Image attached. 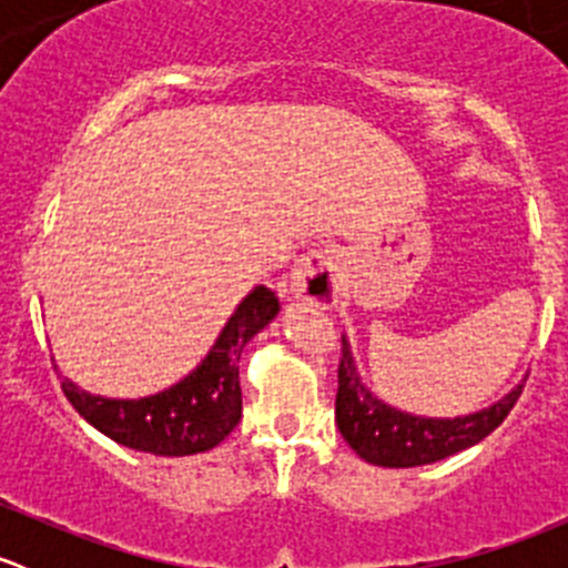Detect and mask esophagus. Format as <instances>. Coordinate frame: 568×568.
Instances as JSON below:
<instances>
[{"instance_id": "esophagus-1", "label": "esophagus", "mask_w": 568, "mask_h": 568, "mask_svg": "<svg viewBox=\"0 0 568 568\" xmlns=\"http://www.w3.org/2000/svg\"><path fill=\"white\" fill-rule=\"evenodd\" d=\"M291 291L321 305H332L337 296V252L318 247L302 255L291 274Z\"/></svg>"}]
</instances>
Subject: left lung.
<instances>
[{
	"label": "left lung",
	"mask_w": 568,
	"mask_h": 568,
	"mask_svg": "<svg viewBox=\"0 0 568 568\" xmlns=\"http://www.w3.org/2000/svg\"><path fill=\"white\" fill-rule=\"evenodd\" d=\"M525 385H517L506 398L491 404L489 409L473 412L464 417H417L382 404L359 385L348 343L341 346V365H337V395L335 420L343 439L357 450L359 459L376 467H420L459 450L473 448L484 437H489L508 417Z\"/></svg>",
	"instance_id": "1"
}]
</instances>
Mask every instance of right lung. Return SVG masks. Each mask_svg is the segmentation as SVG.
Returning a JSON list of instances; mask_svg holds the SVG:
<instances>
[{
    "label": "right lung",
    "mask_w": 568,
    "mask_h": 568,
    "mask_svg": "<svg viewBox=\"0 0 568 568\" xmlns=\"http://www.w3.org/2000/svg\"><path fill=\"white\" fill-rule=\"evenodd\" d=\"M280 311L272 288L257 285L236 307L209 357L170 390L140 400H114L62 382L73 409L114 443L153 456H192L220 445L242 420L239 357Z\"/></svg>",
    "instance_id": "add662e5"
}]
</instances>
